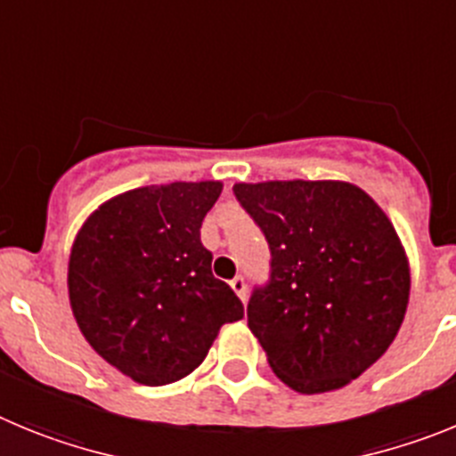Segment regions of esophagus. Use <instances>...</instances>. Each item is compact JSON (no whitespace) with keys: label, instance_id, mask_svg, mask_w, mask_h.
Here are the masks:
<instances>
[{"label":"esophagus","instance_id":"esophagus-1","mask_svg":"<svg viewBox=\"0 0 456 456\" xmlns=\"http://www.w3.org/2000/svg\"><path fill=\"white\" fill-rule=\"evenodd\" d=\"M232 289H233V293L238 295V297L243 299H248V284H245V279L243 277H236V279H232Z\"/></svg>","mask_w":456,"mask_h":456}]
</instances>
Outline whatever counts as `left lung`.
Wrapping results in <instances>:
<instances>
[{
	"mask_svg": "<svg viewBox=\"0 0 456 456\" xmlns=\"http://www.w3.org/2000/svg\"><path fill=\"white\" fill-rule=\"evenodd\" d=\"M270 245V281L248 327L293 391H336L366 372L407 314L409 258L379 204L347 182L236 183Z\"/></svg>",
	"mask_w": 456,
	"mask_h": 456,
	"instance_id": "obj_1",
	"label": "left lung"
}]
</instances>
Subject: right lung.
<instances>
[{"label":"right lung","mask_w":456,"mask_h":456,"mask_svg":"<svg viewBox=\"0 0 456 456\" xmlns=\"http://www.w3.org/2000/svg\"><path fill=\"white\" fill-rule=\"evenodd\" d=\"M220 182L126 191L90 213L68 264L69 306L90 347L145 387L183 379L243 305L200 240Z\"/></svg>","instance_id":"1"}]
</instances>
